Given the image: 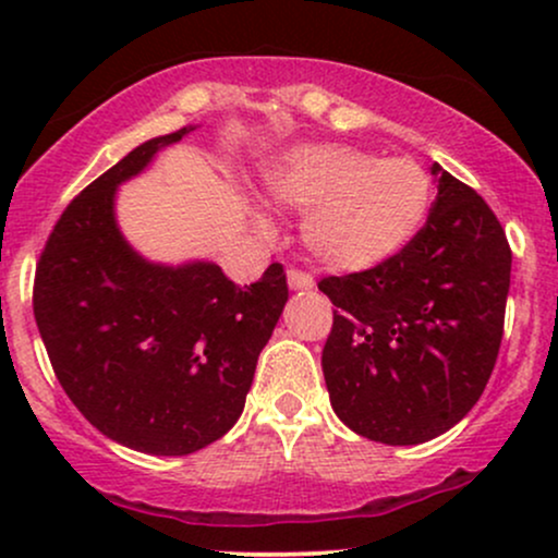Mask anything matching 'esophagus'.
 <instances>
[{
  "mask_svg": "<svg viewBox=\"0 0 558 558\" xmlns=\"http://www.w3.org/2000/svg\"><path fill=\"white\" fill-rule=\"evenodd\" d=\"M288 286H291V291H312L315 288V278L310 272L288 270Z\"/></svg>",
  "mask_w": 558,
  "mask_h": 558,
  "instance_id": "1",
  "label": "esophagus"
}]
</instances>
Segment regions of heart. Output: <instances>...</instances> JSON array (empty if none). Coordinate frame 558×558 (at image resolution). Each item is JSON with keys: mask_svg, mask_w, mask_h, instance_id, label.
Masks as SVG:
<instances>
[{"mask_svg": "<svg viewBox=\"0 0 558 558\" xmlns=\"http://www.w3.org/2000/svg\"><path fill=\"white\" fill-rule=\"evenodd\" d=\"M262 191L275 207L304 213L306 252L336 272L373 270L399 257L433 202V181L417 159H380L345 144L283 151L262 172Z\"/></svg>", "mask_w": 558, "mask_h": 558, "instance_id": "heart-1", "label": "heart"}]
</instances>
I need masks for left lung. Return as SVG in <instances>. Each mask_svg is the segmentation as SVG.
<instances>
[{
    "label": "left lung",
    "mask_w": 558,
    "mask_h": 558,
    "mask_svg": "<svg viewBox=\"0 0 558 558\" xmlns=\"http://www.w3.org/2000/svg\"><path fill=\"white\" fill-rule=\"evenodd\" d=\"M438 196L386 265L319 280L332 310L323 375L345 427L388 446L451 430L483 396L504 336L511 248L470 185L433 162Z\"/></svg>",
    "instance_id": "1"
}]
</instances>
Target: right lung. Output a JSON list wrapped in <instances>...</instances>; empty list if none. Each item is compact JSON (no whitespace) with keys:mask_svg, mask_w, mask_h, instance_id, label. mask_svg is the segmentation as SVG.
Instances as JSON below:
<instances>
[{"mask_svg":"<svg viewBox=\"0 0 558 558\" xmlns=\"http://www.w3.org/2000/svg\"><path fill=\"white\" fill-rule=\"evenodd\" d=\"M196 128L144 141L86 185L36 267L34 315L60 386L101 435L155 457L235 425L288 301L278 262L241 288L209 259H146L120 230V185Z\"/></svg>","mask_w":558,"mask_h":558,"instance_id":"obj_1","label":"right lung"}]
</instances>
